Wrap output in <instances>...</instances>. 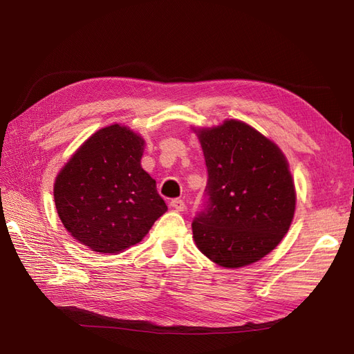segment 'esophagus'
<instances>
[{
	"mask_svg": "<svg viewBox=\"0 0 354 354\" xmlns=\"http://www.w3.org/2000/svg\"><path fill=\"white\" fill-rule=\"evenodd\" d=\"M169 205H171V208L176 209V211H185L186 209V203L181 199H173V201H171Z\"/></svg>",
	"mask_w": 354,
	"mask_h": 354,
	"instance_id": "1",
	"label": "esophagus"
}]
</instances>
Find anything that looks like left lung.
Returning a JSON list of instances; mask_svg holds the SVG:
<instances>
[{
  "label": "left lung",
  "instance_id": "obj_1",
  "mask_svg": "<svg viewBox=\"0 0 354 354\" xmlns=\"http://www.w3.org/2000/svg\"><path fill=\"white\" fill-rule=\"evenodd\" d=\"M208 181L192 223L202 254L227 269L261 260L283 239L295 211L285 155L252 127L227 120L196 131Z\"/></svg>",
  "mask_w": 354,
  "mask_h": 354
}]
</instances>
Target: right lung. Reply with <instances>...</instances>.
<instances>
[{"label":"right lung","instance_id":"right-lung-1","mask_svg":"<svg viewBox=\"0 0 354 354\" xmlns=\"http://www.w3.org/2000/svg\"><path fill=\"white\" fill-rule=\"evenodd\" d=\"M145 140L130 128L104 127L62 168L55 202L72 236L103 254L140 242L168 209L156 181L140 165Z\"/></svg>","mask_w":354,"mask_h":354}]
</instances>
